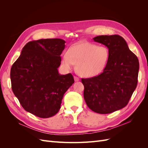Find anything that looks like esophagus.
I'll use <instances>...</instances> for the list:
<instances>
[{
	"mask_svg": "<svg viewBox=\"0 0 148 148\" xmlns=\"http://www.w3.org/2000/svg\"><path fill=\"white\" fill-rule=\"evenodd\" d=\"M74 79H75V82H78V81H79V78L77 77H75V76H74Z\"/></svg>",
	"mask_w": 148,
	"mask_h": 148,
	"instance_id": "1",
	"label": "esophagus"
}]
</instances>
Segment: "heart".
Here are the masks:
<instances>
[{
    "label": "heart",
    "instance_id": "heart-1",
    "mask_svg": "<svg viewBox=\"0 0 148 148\" xmlns=\"http://www.w3.org/2000/svg\"><path fill=\"white\" fill-rule=\"evenodd\" d=\"M109 58V49L90 42H79L71 46L68 53L62 56L65 68L70 70L75 64L77 71L83 77H93L100 74L106 68Z\"/></svg>",
    "mask_w": 148,
    "mask_h": 148
}]
</instances>
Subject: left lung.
Returning <instances> with one entry per match:
<instances>
[{"instance_id": "left-lung-1", "label": "left lung", "mask_w": 148, "mask_h": 148, "mask_svg": "<svg viewBox=\"0 0 148 148\" xmlns=\"http://www.w3.org/2000/svg\"><path fill=\"white\" fill-rule=\"evenodd\" d=\"M109 49V58L103 72L83 78L84 99L91 110L106 114L127 105L137 86L139 61L119 35H102L93 38Z\"/></svg>"}]
</instances>
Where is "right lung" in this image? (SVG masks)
I'll use <instances>...</instances> for the list:
<instances>
[{"instance_id":"obj_1","label":"right lung","mask_w":148,"mask_h":148,"mask_svg":"<svg viewBox=\"0 0 148 148\" xmlns=\"http://www.w3.org/2000/svg\"><path fill=\"white\" fill-rule=\"evenodd\" d=\"M65 43L57 38L30 41L11 68L13 93L26 111L38 117L56 115L64 94L74 83L71 73L58 71Z\"/></svg>"}]
</instances>
